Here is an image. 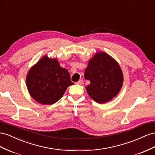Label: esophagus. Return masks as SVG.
Wrapping results in <instances>:
<instances>
[{"label": "esophagus", "instance_id": "esophagus-1", "mask_svg": "<svg viewBox=\"0 0 155 155\" xmlns=\"http://www.w3.org/2000/svg\"><path fill=\"white\" fill-rule=\"evenodd\" d=\"M76 83L78 85H82L83 83V79H80V80H79Z\"/></svg>", "mask_w": 155, "mask_h": 155}]
</instances>
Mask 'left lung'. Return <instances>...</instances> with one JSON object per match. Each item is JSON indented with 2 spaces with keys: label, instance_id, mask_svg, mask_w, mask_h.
<instances>
[{
  "label": "left lung",
  "instance_id": "8db88e82",
  "mask_svg": "<svg viewBox=\"0 0 155 155\" xmlns=\"http://www.w3.org/2000/svg\"><path fill=\"white\" fill-rule=\"evenodd\" d=\"M84 78L91 82L85 87L88 94L100 104L110 101L117 95L123 83V74L117 62L102 51L91 58Z\"/></svg>",
  "mask_w": 155,
  "mask_h": 155
}]
</instances>
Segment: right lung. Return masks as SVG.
I'll return each instance as SVG.
<instances>
[{
	"label": "right lung",
	"instance_id": "1",
	"mask_svg": "<svg viewBox=\"0 0 155 155\" xmlns=\"http://www.w3.org/2000/svg\"><path fill=\"white\" fill-rule=\"evenodd\" d=\"M26 84L33 99L44 105H51L62 97L74 83L68 71L62 68L56 58L45 55L29 70Z\"/></svg>",
	"mask_w": 155,
	"mask_h": 155
}]
</instances>
